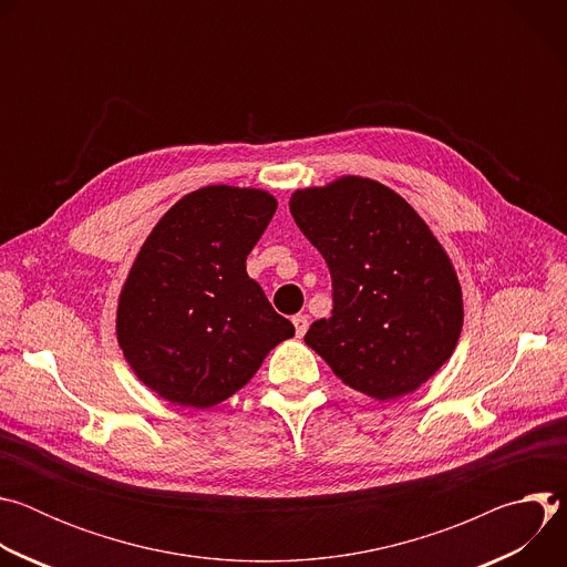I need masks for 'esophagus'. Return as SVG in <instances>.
<instances>
[{"label": "esophagus", "instance_id": "34e87169", "mask_svg": "<svg viewBox=\"0 0 567 567\" xmlns=\"http://www.w3.org/2000/svg\"><path fill=\"white\" fill-rule=\"evenodd\" d=\"M291 322H293V328H296V337H298V339H300V337H305V332H307V328H309V320H307V316L296 313V316L291 318Z\"/></svg>", "mask_w": 567, "mask_h": 567}]
</instances>
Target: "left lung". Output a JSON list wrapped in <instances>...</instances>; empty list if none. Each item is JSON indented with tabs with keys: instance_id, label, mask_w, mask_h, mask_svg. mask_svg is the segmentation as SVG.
Masks as SVG:
<instances>
[{
	"instance_id": "obj_1",
	"label": "left lung",
	"mask_w": 567,
	"mask_h": 567,
	"mask_svg": "<svg viewBox=\"0 0 567 567\" xmlns=\"http://www.w3.org/2000/svg\"><path fill=\"white\" fill-rule=\"evenodd\" d=\"M289 210L332 274V316L311 322L305 343L377 401L415 392L451 359L464 320L457 274L429 224L354 175L296 190Z\"/></svg>"
}]
</instances>
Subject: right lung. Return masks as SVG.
Instances as JSON below:
<instances>
[{
	"label": "right lung",
	"mask_w": 567,
	"mask_h": 567,
	"mask_svg": "<svg viewBox=\"0 0 567 567\" xmlns=\"http://www.w3.org/2000/svg\"><path fill=\"white\" fill-rule=\"evenodd\" d=\"M276 208L260 188L204 186L143 241L118 296L116 337L138 381L175 406H217L293 337L247 274Z\"/></svg>",
	"instance_id": "1"
}]
</instances>
